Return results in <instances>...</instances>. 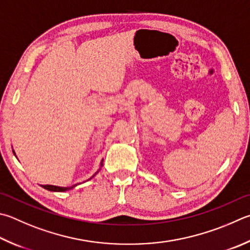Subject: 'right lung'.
Segmentation results:
<instances>
[{
	"label": "right lung",
	"instance_id": "add662e5",
	"mask_svg": "<svg viewBox=\"0 0 250 250\" xmlns=\"http://www.w3.org/2000/svg\"><path fill=\"white\" fill-rule=\"evenodd\" d=\"M13 153H14V155L16 156V154H15V151L14 149H13ZM103 162H104V160H102V162H101V166H99V169L95 172V174L90 177L89 179H92L93 177L97 174V172L101 170V168H102V166H103ZM78 185H80V184H76V185H73V186H70V187H60V186H53V185H42V188H44V189H47V190H49V191H56V192H64V191H67V190H71V189H73L74 187H76V186Z\"/></svg>",
	"mask_w": 250,
	"mask_h": 250
}]
</instances>
